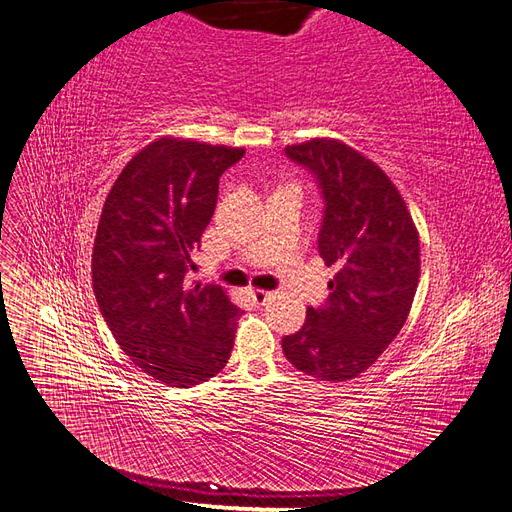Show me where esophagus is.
<instances>
[{"label":"esophagus","mask_w":512,"mask_h":512,"mask_svg":"<svg viewBox=\"0 0 512 512\" xmlns=\"http://www.w3.org/2000/svg\"><path fill=\"white\" fill-rule=\"evenodd\" d=\"M250 297H252L254 303L260 305V303H265L269 299V292L267 290H260V288H252L250 290Z\"/></svg>","instance_id":"esophagus-1"}]
</instances>
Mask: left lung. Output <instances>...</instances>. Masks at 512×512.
I'll use <instances>...</instances> for the list:
<instances>
[{"label": "left lung", "mask_w": 512, "mask_h": 512, "mask_svg": "<svg viewBox=\"0 0 512 512\" xmlns=\"http://www.w3.org/2000/svg\"><path fill=\"white\" fill-rule=\"evenodd\" d=\"M284 151L318 183V252L337 273L329 299L307 307L282 348L303 374L344 382L374 365L404 327L421 275L418 232L393 181L359 151L331 138Z\"/></svg>", "instance_id": "1"}]
</instances>
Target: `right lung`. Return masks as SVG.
<instances>
[{"label":"right lung","mask_w":512,"mask_h":512,"mask_svg":"<svg viewBox=\"0 0 512 512\" xmlns=\"http://www.w3.org/2000/svg\"><path fill=\"white\" fill-rule=\"evenodd\" d=\"M245 149L164 136L121 170L102 207L91 280L104 322L145 374L190 389L220 374L241 309L190 282L220 177Z\"/></svg>","instance_id":"1"}]
</instances>
